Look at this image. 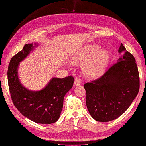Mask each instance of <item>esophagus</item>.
<instances>
[{"label": "esophagus", "mask_w": 146, "mask_h": 146, "mask_svg": "<svg viewBox=\"0 0 146 146\" xmlns=\"http://www.w3.org/2000/svg\"><path fill=\"white\" fill-rule=\"evenodd\" d=\"M81 79H80L79 78H76L75 79V81H74V85L78 86V85H81Z\"/></svg>", "instance_id": "obj_1"}]
</instances>
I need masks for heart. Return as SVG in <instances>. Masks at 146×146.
<instances>
[{
  "label": "heart",
  "instance_id": "1",
  "mask_svg": "<svg viewBox=\"0 0 146 146\" xmlns=\"http://www.w3.org/2000/svg\"><path fill=\"white\" fill-rule=\"evenodd\" d=\"M100 49L99 46L89 45L86 47L82 56L76 61H85L82 67L83 74L89 77H95L103 72L109 60L108 52Z\"/></svg>",
  "mask_w": 146,
  "mask_h": 146
}]
</instances>
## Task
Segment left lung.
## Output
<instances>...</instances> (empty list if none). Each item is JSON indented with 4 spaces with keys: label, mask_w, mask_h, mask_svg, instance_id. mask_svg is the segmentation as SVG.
I'll return each mask as SVG.
<instances>
[{
    "label": "left lung",
    "mask_w": 146,
    "mask_h": 146,
    "mask_svg": "<svg viewBox=\"0 0 146 146\" xmlns=\"http://www.w3.org/2000/svg\"><path fill=\"white\" fill-rule=\"evenodd\" d=\"M123 55L102 76L86 82V106L95 120H113L125 112L137 96L139 75L135 58L121 43Z\"/></svg>",
    "instance_id": "obj_1"
}]
</instances>
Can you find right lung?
Listing matches in <instances>:
<instances>
[{
    "mask_svg": "<svg viewBox=\"0 0 146 146\" xmlns=\"http://www.w3.org/2000/svg\"><path fill=\"white\" fill-rule=\"evenodd\" d=\"M34 48L33 43L26 44L11 58L7 71L9 88L14 106L23 116L36 123L51 124L60 117L64 96L73 86L74 78L72 76L63 79L54 77L45 88L38 91L25 88L19 81L17 69L19 62Z\"/></svg>",
    "mask_w": 146,
    "mask_h": 146,
    "instance_id": "1",
    "label": "right lung"
}]
</instances>
